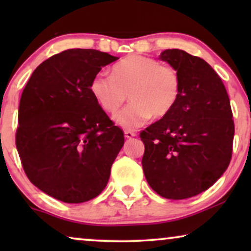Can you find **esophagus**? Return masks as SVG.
Segmentation results:
<instances>
[{"label":"esophagus","mask_w":251,"mask_h":251,"mask_svg":"<svg viewBox=\"0 0 251 251\" xmlns=\"http://www.w3.org/2000/svg\"><path fill=\"white\" fill-rule=\"evenodd\" d=\"M125 137L126 139H131V138H133V137H136V133L133 132V131H125Z\"/></svg>","instance_id":"esophagus-1"}]
</instances>
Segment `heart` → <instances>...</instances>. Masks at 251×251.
Here are the masks:
<instances>
[{
    "label": "heart",
    "instance_id": "b5f03b06",
    "mask_svg": "<svg viewBox=\"0 0 251 251\" xmlns=\"http://www.w3.org/2000/svg\"><path fill=\"white\" fill-rule=\"evenodd\" d=\"M90 92L107 113L118 111L129 94L131 102L116 113L114 121L123 129L133 130L152 115L161 119L169 114L179 97L180 78L175 68L154 58L132 54L116 64L112 75H95Z\"/></svg>",
    "mask_w": 251,
    "mask_h": 251
}]
</instances>
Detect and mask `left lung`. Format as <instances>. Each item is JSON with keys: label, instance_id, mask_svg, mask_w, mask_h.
<instances>
[{"label": "left lung", "instance_id": "1", "mask_svg": "<svg viewBox=\"0 0 251 251\" xmlns=\"http://www.w3.org/2000/svg\"><path fill=\"white\" fill-rule=\"evenodd\" d=\"M177 71L180 94L169 114L140 132L144 175L162 198L183 200L208 190L227 169L234 122L227 91L207 61L179 49L160 54Z\"/></svg>", "mask_w": 251, "mask_h": 251}]
</instances>
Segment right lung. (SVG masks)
I'll return each instance as SVG.
<instances>
[{
    "instance_id": "1",
    "label": "right lung",
    "mask_w": 251,
    "mask_h": 251,
    "mask_svg": "<svg viewBox=\"0 0 251 251\" xmlns=\"http://www.w3.org/2000/svg\"><path fill=\"white\" fill-rule=\"evenodd\" d=\"M119 57L70 49L33 72L19 104L16 146L33 185L57 200L82 203L98 197L125 144L90 92V83Z\"/></svg>"
}]
</instances>
